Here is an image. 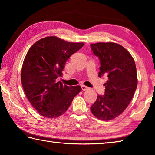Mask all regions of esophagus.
Instances as JSON below:
<instances>
[{"instance_id":"34e87169","label":"esophagus","mask_w":155,"mask_h":155,"mask_svg":"<svg viewBox=\"0 0 155 155\" xmlns=\"http://www.w3.org/2000/svg\"><path fill=\"white\" fill-rule=\"evenodd\" d=\"M81 88H82V90H83V91H85L89 89V87L85 85H81Z\"/></svg>"}]
</instances>
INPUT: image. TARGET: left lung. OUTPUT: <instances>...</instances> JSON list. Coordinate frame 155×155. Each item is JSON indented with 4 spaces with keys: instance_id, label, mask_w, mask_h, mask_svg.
Instances as JSON below:
<instances>
[{
    "instance_id": "obj_1",
    "label": "left lung",
    "mask_w": 155,
    "mask_h": 155,
    "mask_svg": "<svg viewBox=\"0 0 155 155\" xmlns=\"http://www.w3.org/2000/svg\"><path fill=\"white\" fill-rule=\"evenodd\" d=\"M93 53L98 57V77L107 76L104 96L98 95L91 111L98 119L108 121L124 112L130 103L137 86L135 63L130 52L114 42L91 44Z\"/></svg>"
}]
</instances>
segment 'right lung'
<instances>
[{
    "label": "right lung",
    "instance_id": "right-lung-1",
    "mask_svg": "<svg viewBox=\"0 0 155 155\" xmlns=\"http://www.w3.org/2000/svg\"><path fill=\"white\" fill-rule=\"evenodd\" d=\"M83 45L48 36L36 41L28 51L21 81L28 101L40 115L48 118L63 115L81 91V86L69 87L57 78L62 76L67 60Z\"/></svg>",
    "mask_w": 155,
    "mask_h": 155
}]
</instances>
